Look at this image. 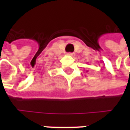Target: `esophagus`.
Segmentation results:
<instances>
[{
	"label": "esophagus",
	"instance_id": "esophagus-1",
	"mask_svg": "<svg viewBox=\"0 0 130 130\" xmlns=\"http://www.w3.org/2000/svg\"><path fill=\"white\" fill-rule=\"evenodd\" d=\"M68 55H69V56H75V53H68Z\"/></svg>",
	"mask_w": 130,
	"mask_h": 130
}]
</instances>
